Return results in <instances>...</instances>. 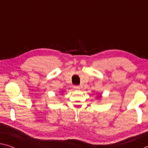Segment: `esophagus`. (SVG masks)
Wrapping results in <instances>:
<instances>
[{"label": "esophagus", "mask_w": 148, "mask_h": 148, "mask_svg": "<svg viewBox=\"0 0 148 148\" xmlns=\"http://www.w3.org/2000/svg\"><path fill=\"white\" fill-rule=\"evenodd\" d=\"M73 88L76 90H79L80 89V87L79 86H74Z\"/></svg>", "instance_id": "obj_1"}]
</instances>
